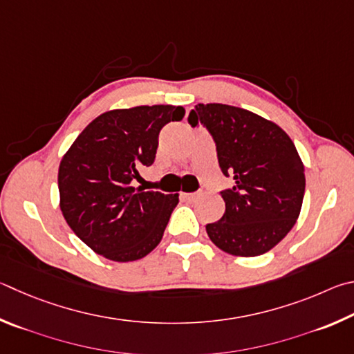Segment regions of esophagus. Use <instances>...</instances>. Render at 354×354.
I'll use <instances>...</instances> for the list:
<instances>
[{"mask_svg": "<svg viewBox=\"0 0 354 354\" xmlns=\"http://www.w3.org/2000/svg\"><path fill=\"white\" fill-rule=\"evenodd\" d=\"M180 196L183 197V199H187V201H194L196 199V193H180Z\"/></svg>", "mask_w": 354, "mask_h": 354, "instance_id": "obj_1", "label": "esophagus"}]
</instances>
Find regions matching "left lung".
I'll return each instance as SVG.
<instances>
[{
  "mask_svg": "<svg viewBox=\"0 0 354 354\" xmlns=\"http://www.w3.org/2000/svg\"><path fill=\"white\" fill-rule=\"evenodd\" d=\"M188 122L208 130L222 174L234 180L221 191L225 213L207 225L209 239L236 257L269 252L294 227L305 196V167L292 140L277 124L227 104L196 105Z\"/></svg>",
  "mask_w": 354,
  "mask_h": 354,
  "instance_id": "left-lung-1",
  "label": "left lung"
}]
</instances>
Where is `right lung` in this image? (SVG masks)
I'll use <instances>...</instances> for the list:
<instances>
[{
  "label": "right lung",
  "mask_w": 354,
  "mask_h": 354,
  "mask_svg": "<svg viewBox=\"0 0 354 354\" xmlns=\"http://www.w3.org/2000/svg\"><path fill=\"white\" fill-rule=\"evenodd\" d=\"M183 107L140 105L93 120L60 161V209L77 238L111 261H135L163 238L178 194L132 187L151 166L158 135L182 121Z\"/></svg>",
  "instance_id": "right-lung-1"
}]
</instances>
